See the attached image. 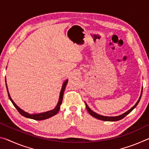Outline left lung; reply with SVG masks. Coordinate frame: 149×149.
Returning a JSON list of instances; mask_svg holds the SVG:
<instances>
[{
    "label": "left lung",
    "mask_w": 149,
    "mask_h": 149,
    "mask_svg": "<svg viewBox=\"0 0 149 149\" xmlns=\"http://www.w3.org/2000/svg\"><path fill=\"white\" fill-rule=\"evenodd\" d=\"M142 92H143V89L142 90H141V96L139 97V99L138 101L136 102V104L133 106V107L131 108V109H130L128 111H127V112L123 113V114L122 115H120V116H101V115H99L97 114V113H95V112H93V111L90 109L89 107H88L87 104L85 103V106H86V108L88 112H89V113L90 114V115H91L92 116H93L95 118H97V119L99 120H103V121H107V122H114V121H118V120H120L123 119V118H124L125 116H127L128 114H130V113L132 112V111L134 109V108L137 107V105L138 104V103L139 102V100L141 99V95H142Z\"/></svg>",
    "instance_id": "8db88e82"
}]
</instances>
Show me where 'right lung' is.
<instances>
[{
	"label": "right lung",
	"mask_w": 149,
	"mask_h": 149,
	"mask_svg": "<svg viewBox=\"0 0 149 149\" xmlns=\"http://www.w3.org/2000/svg\"><path fill=\"white\" fill-rule=\"evenodd\" d=\"M68 79L65 80V81L64 82V84H63V85H62V87L61 91H60V94L58 102L56 107H55L53 110H51L50 111H47V112H45L39 113V114H29V113L25 112V111H24L23 110L21 109V108H20L19 107H17V106L16 104H15V102L13 101V100L11 99L10 96L8 89V87H7L6 84V86L7 92H8V97H9L10 100H11L12 104H13V105L14 106L15 108H16V109L17 110V111H18L20 114H21L22 116H24V117H26V118H30V119H33V120H46V119H48V118H49L50 117L56 115L57 113L58 112V111L60 110V105H61L62 102L63 95H64V92L65 86H66V85L68 84Z\"/></svg>",
	"instance_id": "obj_1"
}]
</instances>
